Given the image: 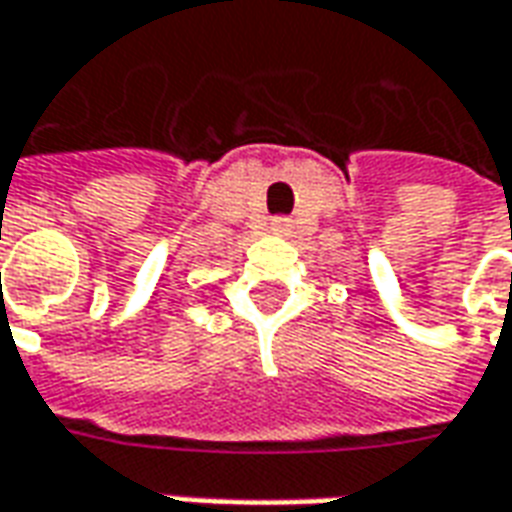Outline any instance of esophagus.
I'll return each mask as SVG.
<instances>
[{"label":"esophagus","mask_w":512,"mask_h":512,"mask_svg":"<svg viewBox=\"0 0 512 512\" xmlns=\"http://www.w3.org/2000/svg\"><path fill=\"white\" fill-rule=\"evenodd\" d=\"M285 227H288V224L282 222V219H279V222H274V230H279V233H282V230H285Z\"/></svg>","instance_id":"obj_1"}]
</instances>
